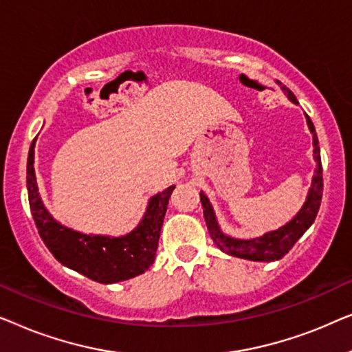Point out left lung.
Wrapping results in <instances>:
<instances>
[{
  "label": "left lung",
  "mask_w": 352,
  "mask_h": 352,
  "mask_svg": "<svg viewBox=\"0 0 352 352\" xmlns=\"http://www.w3.org/2000/svg\"><path fill=\"white\" fill-rule=\"evenodd\" d=\"M285 91L287 98L292 100L293 104H298L295 94L290 89H287L285 86L282 88ZM307 126H309L312 133V144H314V160H316V170L314 176H312L311 189L307 192L306 201L302 205V208L298 211V214L293 218L290 223H287L277 230L267 232L261 235V237L250 239V240H240L226 235L223 230L219 229L218 221H216L213 206H211L208 197L204 192H200V200L201 206H204V216L206 221V228L211 239L214 240V243L218 245L219 250H223L224 253L230 254V256H237L243 259H250V261H277L285 256L290 252L298 240L301 239V235L311 228L314 223L317 213L320 208V200H322V190H324V179H322V162H320V148H319V139H317L316 128L312 124L311 118L306 115Z\"/></svg>",
  "instance_id": "left-lung-1"
}]
</instances>
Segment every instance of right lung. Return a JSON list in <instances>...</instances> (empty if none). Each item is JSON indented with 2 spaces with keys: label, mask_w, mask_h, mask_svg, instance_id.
Instances as JSON below:
<instances>
[{
  "label": "right lung",
  "mask_w": 352,
  "mask_h": 352,
  "mask_svg": "<svg viewBox=\"0 0 352 352\" xmlns=\"http://www.w3.org/2000/svg\"><path fill=\"white\" fill-rule=\"evenodd\" d=\"M35 142L32 141L27 160V190L38 234L57 261L91 280L115 283L146 272L155 259L158 239L168 200L175 186L153 195L139 226L122 237L88 235L57 223L43 205L35 176Z\"/></svg>",
  "instance_id": "obj_1"
}]
</instances>
